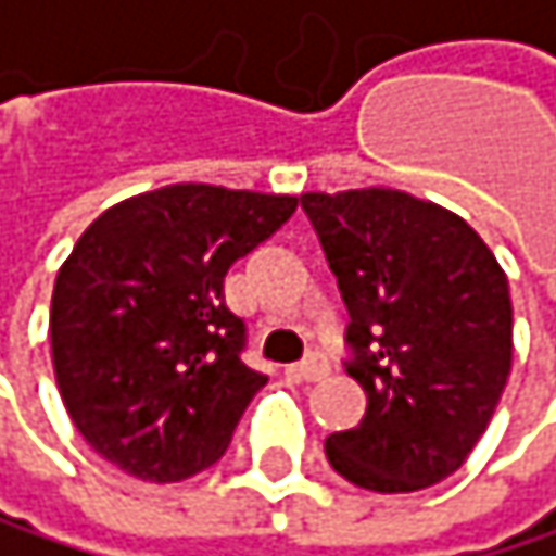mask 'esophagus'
Listing matches in <instances>:
<instances>
[{
	"label": "esophagus",
	"mask_w": 556,
	"mask_h": 556,
	"mask_svg": "<svg viewBox=\"0 0 556 556\" xmlns=\"http://www.w3.org/2000/svg\"><path fill=\"white\" fill-rule=\"evenodd\" d=\"M293 374L300 377V380H324L327 374H330V363L324 359V356H319V353H313L309 359H303V363H296V367H293Z\"/></svg>",
	"instance_id": "obj_1"
}]
</instances>
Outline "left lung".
Masks as SVG:
<instances>
[{
	"label": "left lung",
	"mask_w": 556,
	"mask_h": 556,
	"mask_svg": "<svg viewBox=\"0 0 556 556\" xmlns=\"http://www.w3.org/2000/svg\"><path fill=\"white\" fill-rule=\"evenodd\" d=\"M343 303L367 393L359 427L327 437V460L374 494H414L460 470L510 377L507 273L480 232L390 186L300 197Z\"/></svg>",
	"instance_id": "obj_1"
}]
</instances>
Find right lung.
Listing matches in <instances>:
<instances>
[{
  "mask_svg": "<svg viewBox=\"0 0 556 556\" xmlns=\"http://www.w3.org/2000/svg\"><path fill=\"white\" fill-rule=\"evenodd\" d=\"M296 197L173 182L99 213L59 266L49 340L66 414L99 457L149 483L186 480L229 446L266 374L226 273Z\"/></svg>",
  "mask_w": 556,
  "mask_h": 556,
  "instance_id": "1",
  "label": "right lung"
}]
</instances>
